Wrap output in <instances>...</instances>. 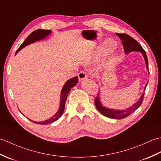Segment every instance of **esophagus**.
Segmentation results:
<instances>
[{
	"instance_id": "1",
	"label": "esophagus",
	"mask_w": 161,
	"mask_h": 161,
	"mask_svg": "<svg viewBox=\"0 0 161 161\" xmlns=\"http://www.w3.org/2000/svg\"><path fill=\"white\" fill-rule=\"evenodd\" d=\"M78 76L79 78V80H82L85 79V78H87V74L85 73V71H80V72L78 73Z\"/></svg>"
}]
</instances>
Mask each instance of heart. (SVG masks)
Returning <instances> with one entry per match:
<instances>
[{
  "instance_id": "heart-1",
  "label": "heart",
  "mask_w": 161,
  "mask_h": 161,
  "mask_svg": "<svg viewBox=\"0 0 161 161\" xmlns=\"http://www.w3.org/2000/svg\"><path fill=\"white\" fill-rule=\"evenodd\" d=\"M107 43H108V45H110V46H112V45H114V42H113L112 41H108V42H107Z\"/></svg>"
}]
</instances>
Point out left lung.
I'll list each match as a JSON object with an SVG mask.
<instances>
[{
  "instance_id": "8db88e82",
  "label": "left lung",
  "mask_w": 161,
  "mask_h": 161,
  "mask_svg": "<svg viewBox=\"0 0 161 161\" xmlns=\"http://www.w3.org/2000/svg\"><path fill=\"white\" fill-rule=\"evenodd\" d=\"M116 35L120 38L121 40V42H122V44L123 46V49L124 51L126 53H129L132 51H138V52H141L142 55H143L144 58L146 62V66H147V70L149 71L148 69V60H147V55H146V53L144 50V49L141 47V45L138 43V42L135 40L134 38L131 37L130 36H129L127 34H120V33H117ZM147 83L145 85V89L146 87H147ZM144 93L142 94L141 97L139 99V101L135 103L134 105H132L131 108L129 109H127L126 110H122V111H116V110H113V109H109L108 108H105L103 107L101 102H100L99 100V96L98 94V96H96V97L95 98L94 100V103L96 108L101 112L103 115H104L105 116H107L108 118H111V119H123L128 116L131 113H133L135 112L136 109H137L139 107L141 106L142 104V101H143V98H144Z\"/></svg>"
}]
</instances>
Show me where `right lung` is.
I'll use <instances>...</instances> for the list:
<instances>
[{
	"label": "right lung",
	"instance_id": "obj_1",
	"mask_svg": "<svg viewBox=\"0 0 161 161\" xmlns=\"http://www.w3.org/2000/svg\"><path fill=\"white\" fill-rule=\"evenodd\" d=\"M51 33L50 30H37L34 31L32 33H31L29 36H28L26 40L19 47V48L17 49V51L16 53L19 52L21 49L23 47H25L26 45L32 43L36 41L41 40L42 38H44L45 36H47L48 34ZM78 78L77 76L74 77L72 78H71L67 83L65 84V85L63 86V88L61 92V96H60V108L54 116H52L51 119H49V120L42 121V122H32L36 123V124H40V125H47V124H50L54 121L58 120L59 118L62 116V114L64 112V109H65V102L67 98V95H68L69 92L70 90L74 86H75L78 83Z\"/></svg>",
	"mask_w": 161,
	"mask_h": 161
}]
</instances>
